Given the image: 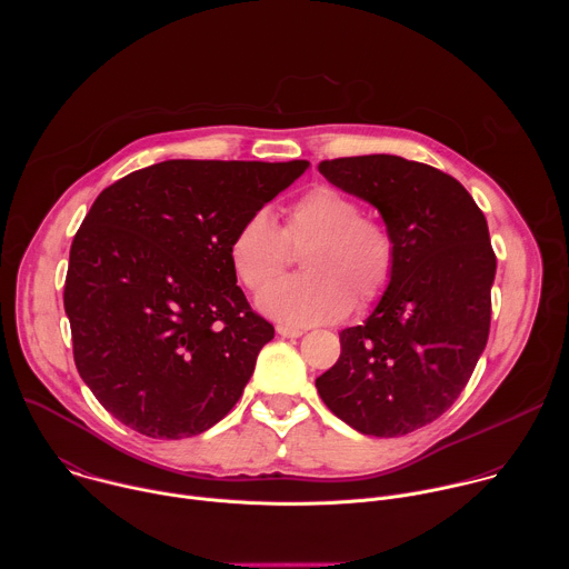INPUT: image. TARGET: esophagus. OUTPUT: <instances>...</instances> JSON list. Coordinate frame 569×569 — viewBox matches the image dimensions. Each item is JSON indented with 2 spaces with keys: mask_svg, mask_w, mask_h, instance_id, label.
Listing matches in <instances>:
<instances>
[{
  "mask_svg": "<svg viewBox=\"0 0 569 569\" xmlns=\"http://www.w3.org/2000/svg\"><path fill=\"white\" fill-rule=\"evenodd\" d=\"M277 333H279L281 338H301V336H303V331H301V329L283 327V323H279V327H277Z\"/></svg>",
  "mask_w": 569,
  "mask_h": 569,
  "instance_id": "esophagus-1",
  "label": "esophagus"
}]
</instances>
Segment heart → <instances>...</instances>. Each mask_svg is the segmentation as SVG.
<instances>
[{"mask_svg": "<svg viewBox=\"0 0 569 569\" xmlns=\"http://www.w3.org/2000/svg\"><path fill=\"white\" fill-rule=\"evenodd\" d=\"M307 248L302 269L309 274L269 283L284 269L289 248ZM396 248L389 229L369 216L356 198L331 184H317L299 196L286 224L266 209L252 211L229 240V266L236 279L259 297V310L286 327H312L345 317L353 297L369 306L393 277Z\"/></svg>", "mask_w": 569, "mask_h": 569, "instance_id": "heart-1", "label": "heart"}]
</instances>
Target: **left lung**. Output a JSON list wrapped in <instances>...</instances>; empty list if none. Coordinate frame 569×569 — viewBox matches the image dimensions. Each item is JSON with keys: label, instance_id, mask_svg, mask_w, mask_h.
I'll use <instances>...</instances> for the list:
<instances>
[{"label": "left lung", "instance_id": "1", "mask_svg": "<svg viewBox=\"0 0 569 569\" xmlns=\"http://www.w3.org/2000/svg\"><path fill=\"white\" fill-rule=\"evenodd\" d=\"M319 173L373 204L396 248L393 277L338 362L315 380L353 430L400 437L437 421L466 387L491 329L489 224L448 173L396 154L327 159Z\"/></svg>", "mask_w": 569, "mask_h": 569}]
</instances>
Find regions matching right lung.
I'll return each instance as SVG.
<instances>
[{"label": "right lung", "mask_w": 569, "mask_h": 569, "mask_svg": "<svg viewBox=\"0 0 569 569\" xmlns=\"http://www.w3.org/2000/svg\"><path fill=\"white\" fill-rule=\"evenodd\" d=\"M308 169L169 159L94 200L64 279L73 362L103 408L152 439L216 426L274 327L236 286L229 240Z\"/></svg>", "instance_id": "1"}]
</instances>
